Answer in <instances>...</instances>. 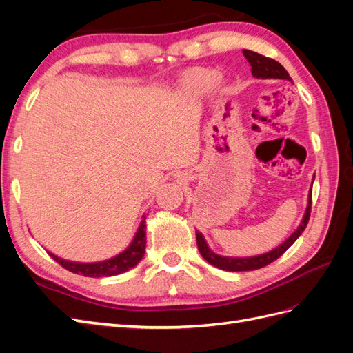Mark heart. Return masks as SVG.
<instances>
[{
    "mask_svg": "<svg viewBox=\"0 0 353 353\" xmlns=\"http://www.w3.org/2000/svg\"><path fill=\"white\" fill-rule=\"evenodd\" d=\"M216 79V70L209 68H191L181 74L176 83V99L183 103H194L212 90Z\"/></svg>",
    "mask_w": 353,
    "mask_h": 353,
    "instance_id": "b5f03b06",
    "label": "heart"
}]
</instances>
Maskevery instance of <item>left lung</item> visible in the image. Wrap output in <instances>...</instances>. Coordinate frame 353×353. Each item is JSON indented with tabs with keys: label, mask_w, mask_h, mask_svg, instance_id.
<instances>
[{
	"label": "left lung",
	"mask_w": 353,
	"mask_h": 353,
	"mask_svg": "<svg viewBox=\"0 0 353 353\" xmlns=\"http://www.w3.org/2000/svg\"><path fill=\"white\" fill-rule=\"evenodd\" d=\"M244 57L248 59L252 66V74L256 79H284V81H290L292 78L290 74L287 73V70L280 65L279 61H275L272 59L265 57L262 54H258V52L250 51V50H243ZM314 183V181H312ZM311 205H312V193L309 191L307 194V205L305 215L299 223V227L293 231V234L288 237L285 241H283L279 248H275L270 252L258 254V256H248V258H234V256H222L213 252L209 244L205 239V236L200 231H196V239H197V248L200 254L203 256V259H206L210 265L216 266L219 270L223 271H253V270H259L263 268L268 263L274 262L275 259H279L280 256L290 248V245L299 239V236L305 231L309 215H311Z\"/></svg>",
	"instance_id": "1"
}]
</instances>
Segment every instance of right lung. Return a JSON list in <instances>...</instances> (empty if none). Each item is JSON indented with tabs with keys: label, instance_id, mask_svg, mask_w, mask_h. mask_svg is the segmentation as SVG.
<instances>
[{
	"label": "right lung",
	"instance_id": "right-lung-1",
	"mask_svg": "<svg viewBox=\"0 0 353 353\" xmlns=\"http://www.w3.org/2000/svg\"><path fill=\"white\" fill-rule=\"evenodd\" d=\"M144 253H145V216H143V221L140 222V227H138L131 244L128 245L123 252L113 256L110 259L83 263V262L66 261L52 253H50V256L56 262H59L63 268H66L73 274H81L85 276H94V279H99V276H113V275H119L130 271L143 259Z\"/></svg>",
	"mask_w": 353,
	"mask_h": 353
}]
</instances>
